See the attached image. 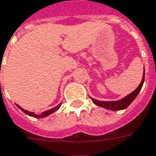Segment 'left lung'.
Returning a JSON list of instances; mask_svg holds the SVG:
<instances>
[{
  "label": "left lung",
  "instance_id": "obj_1",
  "mask_svg": "<svg viewBox=\"0 0 156 156\" xmlns=\"http://www.w3.org/2000/svg\"><path fill=\"white\" fill-rule=\"evenodd\" d=\"M144 82V77H143V79L140 84L139 85V87L137 89H135L133 92H132L131 94H129L128 95H127L126 97H124L123 99L120 100V101H98V100H95V99H93L91 98V100L93 101L94 103L99 106H101V107H104V108L108 109V110H111V111H119V110H123V109H126L131 104L133 101H134V99L137 97V95L139 94V93L140 92V90L142 89L143 83Z\"/></svg>",
  "mask_w": 156,
  "mask_h": 156
}]
</instances>
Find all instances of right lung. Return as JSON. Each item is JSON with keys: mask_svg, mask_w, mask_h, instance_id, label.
Masks as SVG:
<instances>
[{"mask_svg": "<svg viewBox=\"0 0 156 156\" xmlns=\"http://www.w3.org/2000/svg\"><path fill=\"white\" fill-rule=\"evenodd\" d=\"M61 104H62V103H61ZM61 104H59L58 105H56V106H55V107H54V108L51 109V110H48V111H46V112H43V113H42V114H40V115H36V114H34V112H28V111H26V110H24V109L22 108L21 106H19L18 105H17V106L18 107V108L20 109L21 111H23V112H24L25 114H27V115H29V116H33V117H35V118H44V117L49 116L50 114H51V113H53V112H56V111H57V110L60 108Z\"/></svg>", "mask_w": 156, "mask_h": 156, "instance_id": "add662e5", "label": "right lung"}]
</instances>
